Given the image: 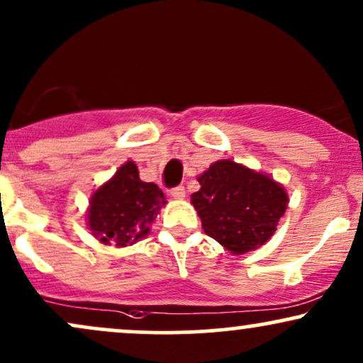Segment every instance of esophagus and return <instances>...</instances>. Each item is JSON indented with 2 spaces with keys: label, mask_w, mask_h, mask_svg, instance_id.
Instances as JSON below:
<instances>
[{
  "label": "esophagus",
  "mask_w": 363,
  "mask_h": 363,
  "mask_svg": "<svg viewBox=\"0 0 363 363\" xmlns=\"http://www.w3.org/2000/svg\"><path fill=\"white\" fill-rule=\"evenodd\" d=\"M170 196H172L174 199H184L186 198V189L182 186L172 187V189H170Z\"/></svg>",
  "instance_id": "obj_1"
}]
</instances>
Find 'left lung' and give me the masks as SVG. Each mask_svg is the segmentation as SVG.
Returning <instances> with one entry per match:
<instances>
[{
	"mask_svg": "<svg viewBox=\"0 0 363 363\" xmlns=\"http://www.w3.org/2000/svg\"><path fill=\"white\" fill-rule=\"evenodd\" d=\"M198 181L191 203L204 233L235 255L269 242L289 203L282 184L230 159L209 165Z\"/></svg>",
	"mask_w": 363,
	"mask_h": 363,
	"instance_id": "8db88e82",
	"label": "left lung"
}]
</instances>
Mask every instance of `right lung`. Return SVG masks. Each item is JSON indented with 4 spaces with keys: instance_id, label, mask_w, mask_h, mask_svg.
<instances>
[{
    "instance_id": "obj_1",
    "label": "right lung",
    "mask_w": 363,
    "mask_h": 363,
    "mask_svg": "<svg viewBox=\"0 0 363 363\" xmlns=\"http://www.w3.org/2000/svg\"><path fill=\"white\" fill-rule=\"evenodd\" d=\"M167 201L159 186L143 182L128 160L89 199L87 226L104 245L126 247L150 233V225Z\"/></svg>"
}]
</instances>
